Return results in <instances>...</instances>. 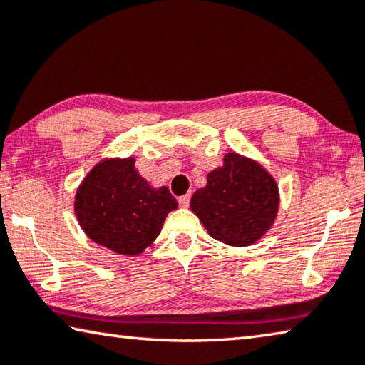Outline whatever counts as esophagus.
<instances>
[{
    "label": "esophagus",
    "mask_w": 365,
    "mask_h": 365,
    "mask_svg": "<svg viewBox=\"0 0 365 365\" xmlns=\"http://www.w3.org/2000/svg\"><path fill=\"white\" fill-rule=\"evenodd\" d=\"M190 200H191V195L180 196V197H178V204H180V207H188Z\"/></svg>",
    "instance_id": "obj_1"
}]
</instances>
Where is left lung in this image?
<instances>
[{
    "label": "left lung",
    "mask_w": 365,
    "mask_h": 365,
    "mask_svg": "<svg viewBox=\"0 0 365 365\" xmlns=\"http://www.w3.org/2000/svg\"><path fill=\"white\" fill-rule=\"evenodd\" d=\"M190 207L214 240L244 247L273 227L279 210V188L260 163L235 151L210 170L204 188L196 190Z\"/></svg>",
    "instance_id": "1"
}]
</instances>
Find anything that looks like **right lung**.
I'll return each instance as SVG.
<instances>
[{
    "instance_id": "obj_1",
    "label": "right lung",
    "mask_w": 365,
    "mask_h": 365,
    "mask_svg": "<svg viewBox=\"0 0 365 365\" xmlns=\"http://www.w3.org/2000/svg\"><path fill=\"white\" fill-rule=\"evenodd\" d=\"M177 209L168 187L155 188L138 174L134 158H105L79 183L75 215L86 236L119 255H140Z\"/></svg>"
}]
</instances>
